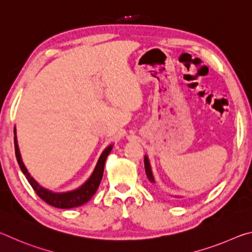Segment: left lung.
I'll return each mask as SVG.
<instances>
[{
  "label": "left lung",
  "mask_w": 252,
  "mask_h": 252,
  "mask_svg": "<svg viewBox=\"0 0 252 252\" xmlns=\"http://www.w3.org/2000/svg\"><path fill=\"white\" fill-rule=\"evenodd\" d=\"M144 168H146V173H147V177L149 180L151 182H155V179H153L152 176V172H151V168H150V163H149V160L147 157H144Z\"/></svg>",
  "instance_id": "left-lung-1"
}]
</instances>
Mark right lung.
<instances>
[{"label": "right lung", "instance_id": "add662e5", "mask_svg": "<svg viewBox=\"0 0 252 252\" xmlns=\"http://www.w3.org/2000/svg\"><path fill=\"white\" fill-rule=\"evenodd\" d=\"M14 148H15V156H16V160H18V163L20 165L21 170L24 173V176L27 177L28 181L30 182V185L33 188V190L35 191L36 194L39 197L45 201L46 203H49L50 206H53L55 208H60V209H70V208H74V207H79L82 206L85 202H88L90 200L93 194L96 192L97 188L100 186L102 176H103V170H104V163L106 160V157L109 156V153L112 150V146H109L105 150L102 152V155L100 157L99 161L95 165L94 171H93L92 176L90 179L84 183V185L78 188L76 190L73 191H69V192H63V193H55L52 192V191H49L42 188L39 183H37L34 179L30 176V173L28 172L27 168L23 164V161L21 159V155H20V150H19V146H18V140H16V133H15V129H14Z\"/></svg>", "mask_w": 252, "mask_h": 252}]
</instances>
